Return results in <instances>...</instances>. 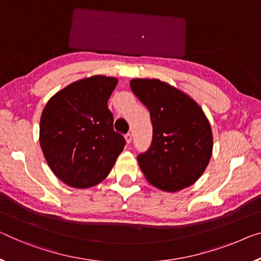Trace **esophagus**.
I'll list each match as a JSON object with an SVG mask.
<instances>
[{"instance_id": "esophagus-1", "label": "esophagus", "mask_w": 261, "mask_h": 261, "mask_svg": "<svg viewBox=\"0 0 261 261\" xmlns=\"http://www.w3.org/2000/svg\"><path fill=\"white\" fill-rule=\"evenodd\" d=\"M125 140H126V143L129 144L132 142V134L130 133H127L125 135Z\"/></svg>"}]
</instances>
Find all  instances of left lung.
<instances>
[{"mask_svg":"<svg viewBox=\"0 0 261 261\" xmlns=\"http://www.w3.org/2000/svg\"><path fill=\"white\" fill-rule=\"evenodd\" d=\"M130 89L150 112L153 140L139 166L151 186L167 192L190 187L212 155L209 120L197 102L159 79H132Z\"/></svg>","mask_w":261,"mask_h":261,"instance_id":"8db88e82","label":"left lung"}]
</instances>
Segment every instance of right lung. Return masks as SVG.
<instances>
[{
	"instance_id": "obj_1",
	"label": "right lung",
	"mask_w": 261,
	"mask_h": 261,
	"mask_svg": "<svg viewBox=\"0 0 261 261\" xmlns=\"http://www.w3.org/2000/svg\"><path fill=\"white\" fill-rule=\"evenodd\" d=\"M118 79L92 75L57 92L44 107L39 143L54 174L67 186L85 189L105 179L125 147L113 129L107 101Z\"/></svg>"
}]
</instances>
